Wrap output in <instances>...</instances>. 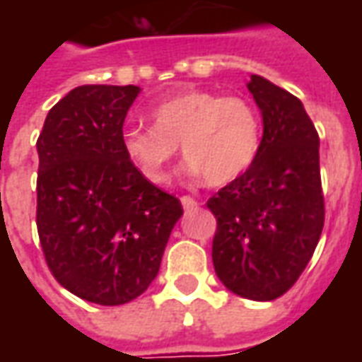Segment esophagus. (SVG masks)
<instances>
[{
  "label": "esophagus",
  "instance_id": "obj_1",
  "mask_svg": "<svg viewBox=\"0 0 362 362\" xmlns=\"http://www.w3.org/2000/svg\"><path fill=\"white\" fill-rule=\"evenodd\" d=\"M180 202H182V207H184L186 211H189V209H197V207H199L196 197H192V196H182Z\"/></svg>",
  "mask_w": 362,
  "mask_h": 362
}]
</instances>
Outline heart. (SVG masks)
<instances>
[{
    "label": "heart",
    "mask_w": 362,
    "mask_h": 362,
    "mask_svg": "<svg viewBox=\"0 0 362 362\" xmlns=\"http://www.w3.org/2000/svg\"><path fill=\"white\" fill-rule=\"evenodd\" d=\"M153 126H127L122 147L135 170L151 184L170 178L178 145L188 170L223 186L243 176L262 149V118L244 96L204 89L182 90L149 110Z\"/></svg>",
    "instance_id": "1"
}]
</instances>
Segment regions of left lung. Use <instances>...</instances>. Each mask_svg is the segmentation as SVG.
Wrapping results in <instances>:
<instances>
[{"label": "left lung", "instance_id": "left-lung-1", "mask_svg": "<svg viewBox=\"0 0 362 362\" xmlns=\"http://www.w3.org/2000/svg\"><path fill=\"white\" fill-rule=\"evenodd\" d=\"M248 90L264 118L262 149L252 168L207 202L217 219L213 266L235 295L273 300L300 277L324 228L320 137L288 90L259 75Z\"/></svg>", "mask_w": 362, "mask_h": 362}]
</instances>
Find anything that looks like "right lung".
Here are the masks:
<instances>
[{
	"label": "right lung",
	"instance_id": "obj_1",
	"mask_svg": "<svg viewBox=\"0 0 362 362\" xmlns=\"http://www.w3.org/2000/svg\"><path fill=\"white\" fill-rule=\"evenodd\" d=\"M139 87L83 85L46 116L36 149V227L62 287L118 306L147 291L182 204L143 178L122 147Z\"/></svg>",
	"mask_w": 362,
	"mask_h": 362
}]
</instances>
